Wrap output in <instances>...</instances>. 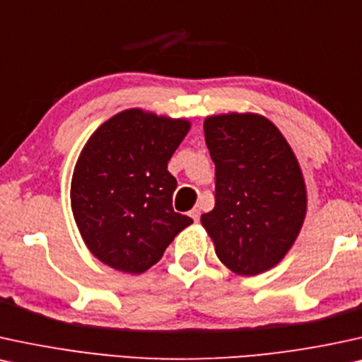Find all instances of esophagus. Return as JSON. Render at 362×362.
<instances>
[{"label": "esophagus", "instance_id": "esophagus-1", "mask_svg": "<svg viewBox=\"0 0 362 362\" xmlns=\"http://www.w3.org/2000/svg\"><path fill=\"white\" fill-rule=\"evenodd\" d=\"M190 217L194 218L195 222L199 221V218H200V209H199V207H194V209H192V210H190Z\"/></svg>", "mask_w": 362, "mask_h": 362}]
</instances>
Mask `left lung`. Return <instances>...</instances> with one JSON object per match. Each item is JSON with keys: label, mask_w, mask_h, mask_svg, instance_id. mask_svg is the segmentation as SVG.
<instances>
[{"label": "left lung", "mask_w": 362, "mask_h": 362, "mask_svg": "<svg viewBox=\"0 0 362 362\" xmlns=\"http://www.w3.org/2000/svg\"><path fill=\"white\" fill-rule=\"evenodd\" d=\"M215 163V207L202 226L232 272L271 269L294 244L305 215V185L296 155L267 118L228 113L204 122Z\"/></svg>", "instance_id": "obj_1"}]
</instances>
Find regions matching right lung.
I'll return each instance as SVG.
<instances>
[{
    "mask_svg": "<svg viewBox=\"0 0 362 362\" xmlns=\"http://www.w3.org/2000/svg\"><path fill=\"white\" fill-rule=\"evenodd\" d=\"M190 123L127 110L90 136L71 178V210L95 257L127 274L162 259L192 218L173 210L168 160Z\"/></svg>",
    "mask_w": 362,
    "mask_h": 362,
    "instance_id": "obj_1",
    "label": "right lung"
}]
</instances>
